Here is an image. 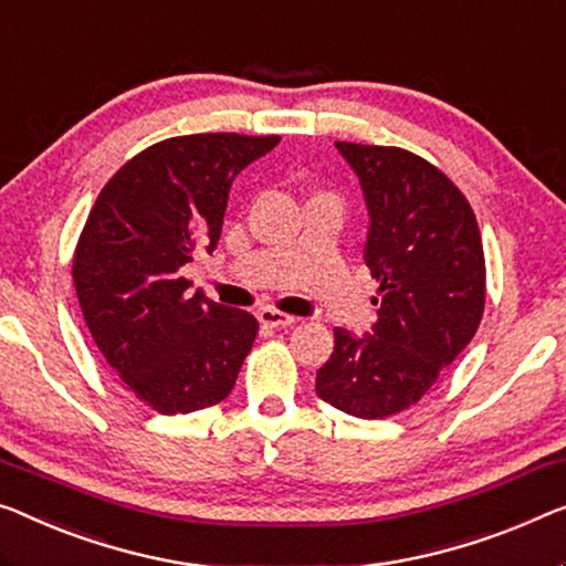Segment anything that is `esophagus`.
I'll return each mask as SVG.
<instances>
[{
	"instance_id": "34e87169",
	"label": "esophagus",
	"mask_w": 566,
	"mask_h": 566,
	"mask_svg": "<svg viewBox=\"0 0 566 566\" xmlns=\"http://www.w3.org/2000/svg\"><path fill=\"white\" fill-rule=\"evenodd\" d=\"M297 319L300 317L286 315V312H280L274 307H261L259 310V323L266 325V327H290V325L297 323Z\"/></svg>"
}]
</instances>
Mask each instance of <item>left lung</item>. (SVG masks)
<instances>
[{
    "label": "left lung",
    "mask_w": 566,
    "mask_h": 566,
    "mask_svg": "<svg viewBox=\"0 0 566 566\" xmlns=\"http://www.w3.org/2000/svg\"><path fill=\"white\" fill-rule=\"evenodd\" d=\"M368 208L364 261L381 297L370 333L335 327L315 391L384 419L424 396L465 350L485 305V259L470 202L447 175L399 147L335 142Z\"/></svg>",
    "instance_id": "8db88e82"
}]
</instances>
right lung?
Listing matches in <instances>:
<instances>
[{
    "instance_id": "add662e5",
    "label": "right lung",
    "mask_w": 566,
    "mask_h": 566,
    "mask_svg": "<svg viewBox=\"0 0 566 566\" xmlns=\"http://www.w3.org/2000/svg\"><path fill=\"white\" fill-rule=\"evenodd\" d=\"M280 137L188 134L139 151L91 208L73 259L83 317L106 364L159 415L231 394L259 331L247 310L190 292L182 266L221 239L233 177Z\"/></svg>"
}]
</instances>
